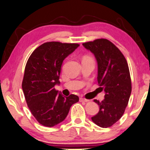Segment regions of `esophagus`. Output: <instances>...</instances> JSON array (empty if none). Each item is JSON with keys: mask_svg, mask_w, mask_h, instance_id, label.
Returning a JSON list of instances; mask_svg holds the SVG:
<instances>
[{"mask_svg": "<svg viewBox=\"0 0 150 150\" xmlns=\"http://www.w3.org/2000/svg\"><path fill=\"white\" fill-rule=\"evenodd\" d=\"M79 101L80 102H88L89 100H88V99H86V98H82V97H81V98H79Z\"/></svg>", "mask_w": 150, "mask_h": 150, "instance_id": "esophagus-1", "label": "esophagus"}]
</instances>
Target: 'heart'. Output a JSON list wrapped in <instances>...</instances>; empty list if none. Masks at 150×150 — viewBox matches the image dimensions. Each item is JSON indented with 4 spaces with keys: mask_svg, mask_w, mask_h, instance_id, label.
Instances as JSON below:
<instances>
[{
    "mask_svg": "<svg viewBox=\"0 0 150 150\" xmlns=\"http://www.w3.org/2000/svg\"><path fill=\"white\" fill-rule=\"evenodd\" d=\"M86 58H89V57H86Z\"/></svg>",
    "mask_w": 150,
    "mask_h": 150,
    "instance_id": "1",
    "label": "heart"
}]
</instances>
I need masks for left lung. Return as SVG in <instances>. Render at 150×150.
<instances>
[{"label":"left lung","mask_w":150,"mask_h":150,"mask_svg":"<svg viewBox=\"0 0 150 150\" xmlns=\"http://www.w3.org/2000/svg\"><path fill=\"white\" fill-rule=\"evenodd\" d=\"M83 45L95 56L98 62L97 80L105 92V99L101 102L94 100L99 105V111L92 120L100 127H110L123 115L131 94L127 61L108 39H98L83 43Z\"/></svg>","instance_id":"1"}]
</instances>
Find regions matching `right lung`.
I'll return each instance as SVG.
<instances>
[{
	"label": "right lung",
	"mask_w": 150,
	"mask_h": 150,
	"mask_svg": "<svg viewBox=\"0 0 150 150\" xmlns=\"http://www.w3.org/2000/svg\"><path fill=\"white\" fill-rule=\"evenodd\" d=\"M79 44L46 42L34 50L25 67L22 87L27 105L41 125L52 127L62 122L71 105L79 101L74 94L64 97L54 88L63 60Z\"/></svg>",
	"instance_id": "obj_1"
}]
</instances>
